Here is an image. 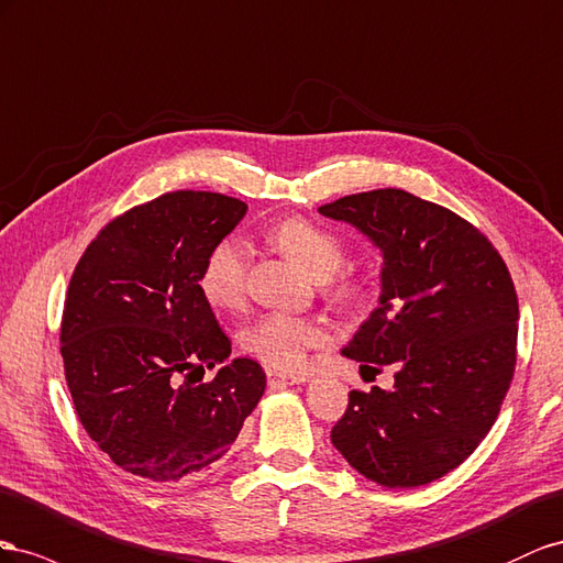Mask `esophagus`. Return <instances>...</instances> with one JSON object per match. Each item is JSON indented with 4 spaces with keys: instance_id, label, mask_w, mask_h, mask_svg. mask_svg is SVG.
<instances>
[{
    "instance_id": "obj_1",
    "label": "esophagus",
    "mask_w": 563,
    "mask_h": 563,
    "mask_svg": "<svg viewBox=\"0 0 563 563\" xmlns=\"http://www.w3.org/2000/svg\"><path fill=\"white\" fill-rule=\"evenodd\" d=\"M266 379H268V387H271V389H276V387H290V384L307 382V377H303V375H287V373H278V371H268V373H266Z\"/></svg>"
}]
</instances>
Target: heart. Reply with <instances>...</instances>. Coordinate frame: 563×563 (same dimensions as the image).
Returning <instances> with one entry per match:
<instances>
[{
    "mask_svg": "<svg viewBox=\"0 0 563 563\" xmlns=\"http://www.w3.org/2000/svg\"><path fill=\"white\" fill-rule=\"evenodd\" d=\"M273 243L313 280H328L344 262L340 240L301 217L280 221L273 231ZM250 264L252 250L245 238H221L207 252L200 268L198 287L202 297L217 309H238L245 301ZM328 295L342 307H353L367 297V280L358 273H342L328 280ZM330 342L332 332L323 320L292 313H264L240 334V346L247 356L285 373L299 371L307 363L309 351L325 349Z\"/></svg>",
    "mask_w": 563,
    "mask_h": 563,
    "instance_id": "obj_1",
    "label": "heart"
}]
</instances>
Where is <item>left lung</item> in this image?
Wrapping results in <instances>:
<instances>
[{
  "label": "left lung",
  "mask_w": 563,
  "mask_h": 563,
  "mask_svg": "<svg viewBox=\"0 0 563 563\" xmlns=\"http://www.w3.org/2000/svg\"><path fill=\"white\" fill-rule=\"evenodd\" d=\"M318 212L384 254L379 307L342 353L361 373L396 371L389 391H349L330 439L375 484L424 486L476 451L507 396L519 330L509 268L474 223L408 190L353 192Z\"/></svg>",
  "instance_id": "left-lung-1"
}]
</instances>
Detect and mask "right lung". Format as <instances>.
<instances>
[{
  "mask_svg": "<svg viewBox=\"0 0 563 563\" xmlns=\"http://www.w3.org/2000/svg\"><path fill=\"white\" fill-rule=\"evenodd\" d=\"M223 192L172 190L108 221L73 271L60 356L79 422L136 476L176 484L210 467L266 389L235 358L198 287L207 252L245 217Z\"/></svg>",
  "mask_w": 563,
  "mask_h": 563,
  "instance_id": "add662e5",
  "label": "right lung"
}]
</instances>
